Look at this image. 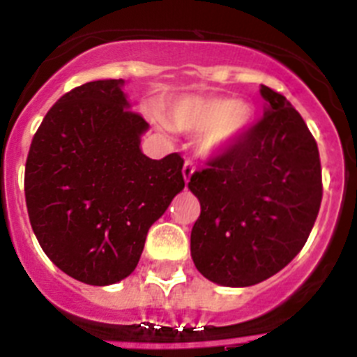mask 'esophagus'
Here are the masks:
<instances>
[{"mask_svg": "<svg viewBox=\"0 0 357 357\" xmlns=\"http://www.w3.org/2000/svg\"><path fill=\"white\" fill-rule=\"evenodd\" d=\"M193 173H195V164L191 162V160H185L184 168H182V175H184L185 184H188L189 178H191V175H193Z\"/></svg>", "mask_w": 357, "mask_h": 357, "instance_id": "1", "label": "esophagus"}]
</instances>
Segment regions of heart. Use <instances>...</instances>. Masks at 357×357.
I'll use <instances>...</instances> for the list:
<instances>
[{"mask_svg": "<svg viewBox=\"0 0 357 357\" xmlns=\"http://www.w3.org/2000/svg\"><path fill=\"white\" fill-rule=\"evenodd\" d=\"M254 119V109L245 102L222 96H185L173 103L168 125L189 134L204 132L202 146L214 153L247 134Z\"/></svg>", "mask_w": 357, "mask_h": 357, "instance_id": "1", "label": "heart"}]
</instances>
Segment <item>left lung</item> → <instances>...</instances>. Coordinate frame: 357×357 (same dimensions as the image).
<instances>
[{
    "label": "left lung",
    "instance_id": "obj_1",
    "mask_svg": "<svg viewBox=\"0 0 357 357\" xmlns=\"http://www.w3.org/2000/svg\"><path fill=\"white\" fill-rule=\"evenodd\" d=\"M261 96L263 118L188 184L202 209L191 230L193 263L229 288L280 272L307 241L324 193L317 141L302 116L266 85Z\"/></svg>",
    "mask_w": 357,
    "mask_h": 357
}]
</instances>
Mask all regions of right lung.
I'll return each instance as SVG.
<instances>
[{"instance_id":"add662e5","label":"right lung","mask_w":357,"mask_h":357,"mask_svg":"<svg viewBox=\"0 0 357 357\" xmlns=\"http://www.w3.org/2000/svg\"><path fill=\"white\" fill-rule=\"evenodd\" d=\"M123 80L78 85L48 110L24 168L28 216L44 254L91 286L135 270L148 229L184 189L178 153L141 151L148 130L132 112Z\"/></svg>"}]
</instances>
